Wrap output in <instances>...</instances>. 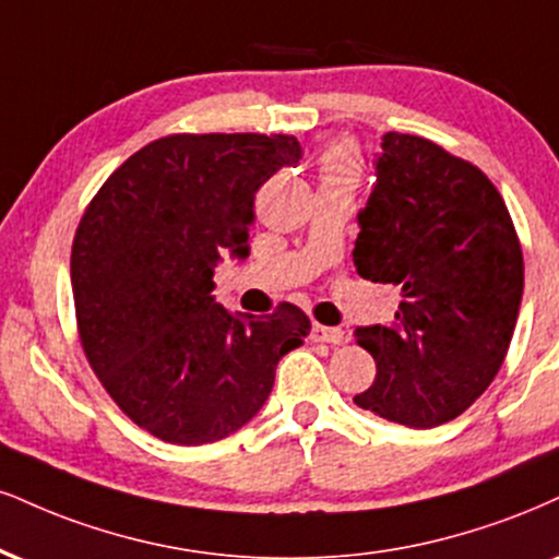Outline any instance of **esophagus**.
Returning <instances> with one entry per match:
<instances>
[{
    "label": "esophagus",
    "instance_id": "1",
    "mask_svg": "<svg viewBox=\"0 0 559 559\" xmlns=\"http://www.w3.org/2000/svg\"><path fill=\"white\" fill-rule=\"evenodd\" d=\"M309 338H312L314 344H344L346 333L341 331V328H328V325H320V322H314Z\"/></svg>",
    "mask_w": 559,
    "mask_h": 559
}]
</instances>
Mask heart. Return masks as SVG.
<instances>
[{
    "mask_svg": "<svg viewBox=\"0 0 559 559\" xmlns=\"http://www.w3.org/2000/svg\"><path fill=\"white\" fill-rule=\"evenodd\" d=\"M320 187L325 185H346L356 187L361 177V160L359 153L352 145L335 143L325 147L320 156Z\"/></svg>",
    "mask_w": 559,
    "mask_h": 559,
    "instance_id": "b5f03b06",
    "label": "heart"
}]
</instances>
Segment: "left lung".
Wrapping results in <instances>:
<instances>
[{
    "label": "left lung",
    "instance_id": "1",
    "mask_svg": "<svg viewBox=\"0 0 559 559\" xmlns=\"http://www.w3.org/2000/svg\"><path fill=\"white\" fill-rule=\"evenodd\" d=\"M354 265L401 288L395 322L356 331L378 374L354 403L406 427H440L506 361L523 297V252L487 174L419 134L385 132L359 213Z\"/></svg>",
    "mask_w": 559,
    "mask_h": 559
}]
</instances>
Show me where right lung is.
<instances>
[{"instance_id":"right-lung-1","label":"right lung","mask_w":559,"mask_h":559,"mask_svg":"<svg viewBox=\"0 0 559 559\" xmlns=\"http://www.w3.org/2000/svg\"><path fill=\"white\" fill-rule=\"evenodd\" d=\"M292 134L211 132L153 140L104 181L72 241L78 335L100 385L138 427L205 445L245 427L309 318L228 314L213 297L226 250L250 252L254 192L297 166Z\"/></svg>"}]
</instances>
